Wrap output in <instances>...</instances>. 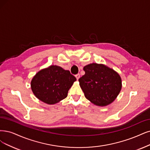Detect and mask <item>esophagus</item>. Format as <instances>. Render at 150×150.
I'll use <instances>...</instances> for the list:
<instances>
[{
    "mask_svg": "<svg viewBox=\"0 0 150 150\" xmlns=\"http://www.w3.org/2000/svg\"><path fill=\"white\" fill-rule=\"evenodd\" d=\"M75 77H76V80H79V79H80V74H76V75H75Z\"/></svg>",
    "mask_w": 150,
    "mask_h": 150,
    "instance_id": "1",
    "label": "esophagus"
}]
</instances>
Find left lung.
<instances>
[{"label":"left lung","instance_id":"1","mask_svg":"<svg viewBox=\"0 0 150 150\" xmlns=\"http://www.w3.org/2000/svg\"><path fill=\"white\" fill-rule=\"evenodd\" d=\"M83 70L85 74L79 81L85 98L98 106L112 103L122 88L118 73L105 65L96 63L85 66Z\"/></svg>","mask_w":150,"mask_h":150}]
</instances>
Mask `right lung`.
Instances as JSON below:
<instances>
[{
    "instance_id": "right-lung-1",
    "label": "right lung",
    "mask_w": 150,
    "mask_h": 150,
    "mask_svg": "<svg viewBox=\"0 0 150 150\" xmlns=\"http://www.w3.org/2000/svg\"><path fill=\"white\" fill-rule=\"evenodd\" d=\"M76 80L70 71L57 65L44 69L33 77L31 87L35 96L48 104H54L67 96V93Z\"/></svg>"
}]
</instances>
